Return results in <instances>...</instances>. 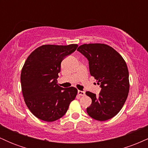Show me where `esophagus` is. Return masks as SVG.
Masks as SVG:
<instances>
[{
	"mask_svg": "<svg viewBox=\"0 0 148 148\" xmlns=\"http://www.w3.org/2000/svg\"><path fill=\"white\" fill-rule=\"evenodd\" d=\"M78 94L81 96H84L86 95V92L84 91H81V90H79L78 91Z\"/></svg>",
	"mask_w": 148,
	"mask_h": 148,
	"instance_id": "obj_1",
	"label": "esophagus"
}]
</instances>
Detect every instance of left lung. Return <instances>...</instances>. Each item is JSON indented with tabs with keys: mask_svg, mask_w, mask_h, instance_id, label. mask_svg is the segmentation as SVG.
I'll use <instances>...</instances> for the list:
<instances>
[{
	"mask_svg": "<svg viewBox=\"0 0 148 148\" xmlns=\"http://www.w3.org/2000/svg\"><path fill=\"white\" fill-rule=\"evenodd\" d=\"M77 51L88 59L90 75L101 88L99 95L86 92L92 99L88 114L99 121L113 118L123 108L130 90L126 62L114 49L104 44H85Z\"/></svg>",
	"mask_w": 148,
	"mask_h": 148,
	"instance_id": "obj_1",
	"label": "left lung"
}]
</instances>
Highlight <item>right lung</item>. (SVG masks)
Wrapping results in <instances>:
<instances>
[{
  "label": "right lung",
  "instance_id": "right-lung-1",
  "mask_svg": "<svg viewBox=\"0 0 148 148\" xmlns=\"http://www.w3.org/2000/svg\"><path fill=\"white\" fill-rule=\"evenodd\" d=\"M77 45H42L33 51L21 70V84L26 106L46 122L62 118L75 99L77 89L57 84L61 62L76 51Z\"/></svg>",
  "mask_w": 148,
  "mask_h": 148
}]
</instances>
